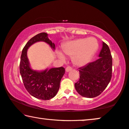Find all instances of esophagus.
<instances>
[{
    "label": "esophagus",
    "instance_id": "esophagus-1",
    "mask_svg": "<svg viewBox=\"0 0 129 129\" xmlns=\"http://www.w3.org/2000/svg\"><path fill=\"white\" fill-rule=\"evenodd\" d=\"M72 70V68H71V67H67V68H66V69H65V71H66V72H70V71H71V70Z\"/></svg>",
    "mask_w": 129,
    "mask_h": 129
}]
</instances>
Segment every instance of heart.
<instances>
[{"mask_svg":"<svg viewBox=\"0 0 129 129\" xmlns=\"http://www.w3.org/2000/svg\"><path fill=\"white\" fill-rule=\"evenodd\" d=\"M99 44L94 38H80L67 43L63 51L68 55H73L72 61L75 65L82 67L90 62L97 52ZM59 58L64 60L65 57L61 52L57 53Z\"/></svg>","mask_w":129,"mask_h":129,"instance_id":"heart-1","label":"heart"}]
</instances>
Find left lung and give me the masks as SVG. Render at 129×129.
<instances>
[{"mask_svg":"<svg viewBox=\"0 0 129 129\" xmlns=\"http://www.w3.org/2000/svg\"><path fill=\"white\" fill-rule=\"evenodd\" d=\"M99 58L79 68L80 78L75 87L80 95L94 98L99 95L107 87L112 77V58L110 50L103 42Z\"/></svg>","mask_w":129,"mask_h":129,"instance_id":"1","label":"left lung"}]
</instances>
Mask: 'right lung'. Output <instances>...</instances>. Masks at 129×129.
<instances>
[{"label":"right lung","instance_id":"obj_1","mask_svg":"<svg viewBox=\"0 0 129 129\" xmlns=\"http://www.w3.org/2000/svg\"><path fill=\"white\" fill-rule=\"evenodd\" d=\"M38 42L49 44L55 49V45L48 38V34L42 32L32 38L26 43L22 51L20 64V74L25 87L30 95L36 99L48 100L57 94L61 79L65 74L63 67L46 69L42 71L32 70L27 57L28 48Z\"/></svg>","mask_w":129,"mask_h":129}]
</instances>
